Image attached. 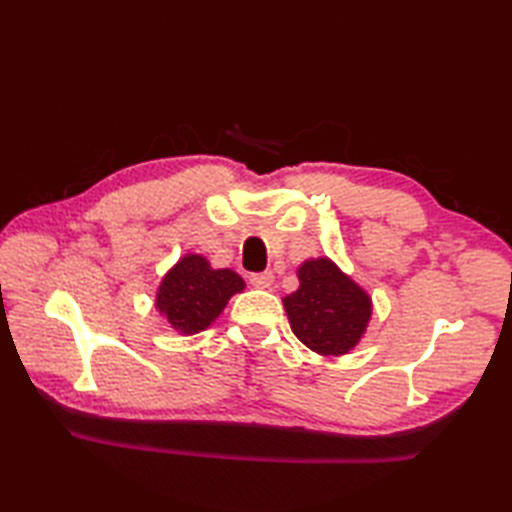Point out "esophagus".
<instances>
[{"label": "esophagus", "mask_w": 512, "mask_h": 512, "mask_svg": "<svg viewBox=\"0 0 512 512\" xmlns=\"http://www.w3.org/2000/svg\"><path fill=\"white\" fill-rule=\"evenodd\" d=\"M250 279V284H253L255 288H270L273 286V281H275V275L273 273H255V275H250L248 277Z\"/></svg>", "instance_id": "esophagus-1"}]
</instances>
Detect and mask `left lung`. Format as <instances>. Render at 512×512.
<instances>
[{
    "label": "left lung",
    "instance_id": "left-lung-1",
    "mask_svg": "<svg viewBox=\"0 0 512 512\" xmlns=\"http://www.w3.org/2000/svg\"><path fill=\"white\" fill-rule=\"evenodd\" d=\"M299 288L284 297L290 328L321 356L350 354L372 321L369 292L330 257H310L297 268Z\"/></svg>",
    "mask_w": 512,
    "mask_h": 512
}]
</instances>
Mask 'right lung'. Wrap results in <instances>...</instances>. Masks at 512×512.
I'll list each match as a JSON object with an SVG mask.
<instances>
[{"label":"right lung","mask_w":512,"mask_h":512,"mask_svg":"<svg viewBox=\"0 0 512 512\" xmlns=\"http://www.w3.org/2000/svg\"><path fill=\"white\" fill-rule=\"evenodd\" d=\"M244 288L235 270L213 268L204 255L187 253L162 275L154 306L173 330L191 336L211 328L228 299Z\"/></svg>","instance_id":"right-lung-1"}]
</instances>
